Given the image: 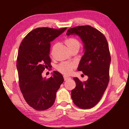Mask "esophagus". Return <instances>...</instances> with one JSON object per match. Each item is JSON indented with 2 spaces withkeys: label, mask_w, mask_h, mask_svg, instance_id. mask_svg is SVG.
I'll list each match as a JSON object with an SVG mask.
<instances>
[{
  "label": "esophagus",
  "mask_w": 129,
  "mask_h": 129,
  "mask_svg": "<svg viewBox=\"0 0 129 129\" xmlns=\"http://www.w3.org/2000/svg\"><path fill=\"white\" fill-rule=\"evenodd\" d=\"M63 78H64V81H66V80L69 79L70 78H71V77H69V76H67V75H64L63 76Z\"/></svg>",
  "instance_id": "1"
}]
</instances>
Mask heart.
Returning <instances> with one entry per match:
<instances>
[{"mask_svg":"<svg viewBox=\"0 0 129 129\" xmlns=\"http://www.w3.org/2000/svg\"><path fill=\"white\" fill-rule=\"evenodd\" d=\"M66 44L67 45L69 49L77 47L80 48V42L77 39L73 38H67L65 41ZM74 67V64L68 63V62H63L58 64L57 69L58 71L64 74H70Z\"/></svg>","mask_w":129,"mask_h":129,"instance_id":"b5f03b06","label":"heart"}]
</instances>
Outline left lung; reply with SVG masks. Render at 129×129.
<instances>
[{
	"instance_id": "left-lung-1",
	"label": "left lung",
	"mask_w": 129,
	"mask_h": 129,
	"mask_svg": "<svg viewBox=\"0 0 129 129\" xmlns=\"http://www.w3.org/2000/svg\"><path fill=\"white\" fill-rule=\"evenodd\" d=\"M66 34L78 36L82 41L84 53L77 70L88 77L84 82L73 78L76 85L72 90V99L78 107L90 109L99 102L109 81L111 56L108 42L102 33L88 25L70 28Z\"/></svg>"
}]
</instances>
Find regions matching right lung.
<instances>
[{
    "label": "right lung",
    "instance_id": "1",
    "mask_svg": "<svg viewBox=\"0 0 129 129\" xmlns=\"http://www.w3.org/2000/svg\"><path fill=\"white\" fill-rule=\"evenodd\" d=\"M66 29L36 28L27 35L19 47L17 63L19 87L27 104L37 110L52 106L64 81L63 76L57 71L48 79L42 77V73L50 67V42Z\"/></svg>",
    "mask_w": 129,
    "mask_h": 129
}]
</instances>
